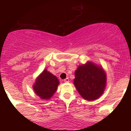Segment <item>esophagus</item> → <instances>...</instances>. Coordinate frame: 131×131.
<instances>
[{
  "mask_svg": "<svg viewBox=\"0 0 131 131\" xmlns=\"http://www.w3.org/2000/svg\"><path fill=\"white\" fill-rule=\"evenodd\" d=\"M69 81H70V80H69V78H66V79H64V82H69Z\"/></svg>",
  "mask_w": 131,
  "mask_h": 131,
  "instance_id": "1",
  "label": "esophagus"
}]
</instances>
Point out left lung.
<instances>
[{
  "label": "left lung",
  "instance_id": "8db88e82",
  "mask_svg": "<svg viewBox=\"0 0 131 131\" xmlns=\"http://www.w3.org/2000/svg\"><path fill=\"white\" fill-rule=\"evenodd\" d=\"M74 84L83 99L96 100L103 94L106 84V75L102 67L91 61L78 67Z\"/></svg>",
  "mask_w": 131,
  "mask_h": 131
}]
</instances>
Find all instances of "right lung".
Returning <instances> with one entry per match:
<instances>
[{"mask_svg": "<svg viewBox=\"0 0 131 131\" xmlns=\"http://www.w3.org/2000/svg\"><path fill=\"white\" fill-rule=\"evenodd\" d=\"M59 84L56 76L44 70L36 79L32 87L34 92L40 99L48 100L55 94Z\"/></svg>", "mask_w": 131, "mask_h": 131, "instance_id": "add662e5", "label": "right lung"}]
</instances>
